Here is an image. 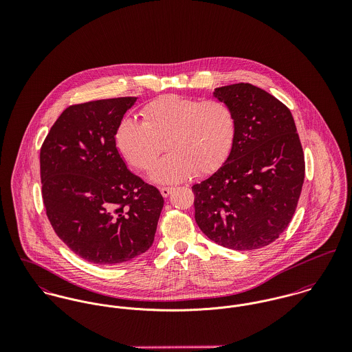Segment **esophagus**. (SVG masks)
Segmentation results:
<instances>
[{"label":"esophagus","mask_w":352,"mask_h":352,"mask_svg":"<svg viewBox=\"0 0 352 352\" xmlns=\"http://www.w3.org/2000/svg\"><path fill=\"white\" fill-rule=\"evenodd\" d=\"M160 192H161V195H162L164 198H168V197L170 195V192H172V188H170V187H161V188H160Z\"/></svg>","instance_id":"esophagus-1"}]
</instances>
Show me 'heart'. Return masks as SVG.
Masks as SVG:
<instances>
[{"mask_svg": "<svg viewBox=\"0 0 352 352\" xmlns=\"http://www.w3.org/2000/svg\"><path fill=\"white\" fill-rule=\"evenodd\" d=\"M142 123L123 119L115 131L120 155L135 169L149 170L165 144L169 154L151 170L153 182L175 184L217 170L236 138L233 108L221 100L165 95L141 109Z\"/></svg>", "mask_w": 352, "mask_h": 352, "instance_id": "obj_1", "label": "heart"}]
</instances>
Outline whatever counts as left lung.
<instances>
[{"mask_svg":"<svg viewBox=\"0 0 352 352\" xmlns=\"http://www.w3.org/2000/svg\"><path fill=\"white\" fill-rule=\"evenodd\" d=\"M237 120L223 165L192 187L195 221L214 243L252 251L289 226L301 195L305 158L290 109L252 84L215 88Z\"/></svg>","mask_w":352,"mask_h":352,"instance_id":"left-lung-1","label":"left lung"}]
</instances>
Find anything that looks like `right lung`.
<instances>
[{
    "instance_id": "obj_1",
    "label": "right lung",
    "mask_w": 352,
    "mask_h": 352,
    "mask_svg": "<svg viewBox=\"0 0 352 352\" xmlns=\"http://www.w3.org/2000/svg\"><path fill=\"white\" fill-rule=\"evenodd\" d=\"M137 98L67 107L41 149L42 197L58 237L87 261L113 265L148 251L164 206L127 169L115 131Z\"/></svg>"
}]
</instances>
